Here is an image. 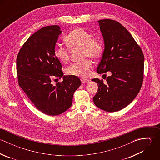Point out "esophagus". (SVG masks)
Instances as JSON below:
<instances>
[{"instance_id":"esophagus-1","label":"esophagus","mask_w":160,"mask_h":160,"mask_svg":"<svg viewBox=\"0 0 160 160\" xmlns=\"http://www.w3.org/2000/svg\"><path fill=\"white\" fill-rule=\"evenodd\" d=\"M81 80L82 83H83V84H84V83H88V82L90 81L89 79H81Z\"/></svg>"}]
</instances>
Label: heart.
Segmentation results:
<instances>
[{"instance_id": "obj_1", "label": "heart", "mask_w": 160, "mask_h": 160, "mask_svg": "<svg viewBox=\"0 0 160 160\" xmlns=\"http://www.w3.org/2000/svg\"><path fill=\"white\" fill-rule=\"evenodd\" d=\"M65 41L71 48H82V54L84 58L91 57L98 59L102 55V41L93 37L91 32L83 28H78L71 31L66 36ZM54 55L60 62L67 63L69 60L68 47L56 46L54 49ZM93 66L91 60L86 59L81 62L72 63L67 69V72L69 75L86 78L90 76Z\"/></svg>"}]
</instances>
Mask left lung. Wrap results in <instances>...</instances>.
Returning a JSON list of instances; mask_svg holds the SVG:
<instances>
[{
	"label": "left lung",
	"instance_id": "1",
	"mask_svg": "<svg viewBox=\"0 0 160 160\" xmlns=\"http://www.w3.org/2000/svg\"><path fill=\"white\" fill-rule=\"evenodd\" d=\"M98 22L105 48L97 72L110 71L112 75L107 77L106 84L103 80L92 79L98 87L93 100L99 108L114 112L127 107L140 91L143 79L144 56L132 35L121 24L109 19Z\"/></svg>",
	"mask_w": 160,
	"mask_h": 160
}]
</instances>
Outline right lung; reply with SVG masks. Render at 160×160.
<instances>
[{
  "mask_svg": "<svg viewBox=\"0 0 160 160\" xmlns=\"http://www.w3.org/2000/svg\"><path fill=\"white\" fill-rule=\"evenodd\" d=\"M61 33L57 25L41 28L24 42L17 58L19 86L39 111L50 116L69 109L74 92L81 84L78 76H63L62 64L54 55ZM62 77V82L51 84L52 78Z\"/></svg>",
  "mask_w": 160,
  "mask_h": 160,
  "instance_id": "1",
  "label": "right lung"
}]
</instances>
